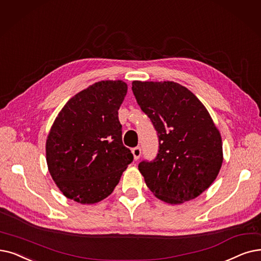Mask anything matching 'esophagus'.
<instances>
[{"label":"esophagus","mask_w":261,"mask_h":261,"mask_svg":"<svg viewBox=\"0 0 261 261\" xmlns=\"http://www.w3.org/2000/svg\"><path fill=\"white\" fill-rule=\"evenodd\" d=\"M132 154H133L134 160H139L141 154H142V150H141L140 147H135V148H133L132 149Z\"/></svg>","instance_id":"34e87169"}]
</instances>
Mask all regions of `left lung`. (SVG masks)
Listing matches in <instances>:
<instances>
[{
	"label": "left lung",
	"mask_w": 261,
	"mask_h": 261,
	"mask_svg": "<svg viewBox=\"0 0 261 261\" xmlns=\"http://www.w3.org/2000/svg\"><path fill=\"white\" fill-rule=\"evenodd\" d=\"M133 94L159 135V153L141 162L145 184L160 200L194 199L217 179L223 163L221 133L206 107L173 81H133Z\"/></svg>",
	"instance_id": "obj_1"
}]
</instances>
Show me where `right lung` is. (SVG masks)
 <instances>
[{"instance_id": "1", "label": "right lung", "mask_w": 261, "mask_h": 261, "mask_svg": "<svg viewBox=\"0 0 261 261\" xmlns=\"http://www.w3.org/2000/svg\"><path fill=\"white\" fill-rule=\"evenodd\" d=\"M128 85L96 82L67 101L46 141L49 173L62 193L82 205L112 194L133 160L124 147L118 110Z\"/></svg>"}]
</instances>
